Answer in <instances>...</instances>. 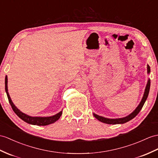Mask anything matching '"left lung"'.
Returning <instances> with one entry per match:
<instances>
[{"label": "left lung", "mask_w": 158, "mask_h": 158, "mask_svg": "<svg viewBox=\"0 0 158 158\" xmlns=\"http://www.w3.org/2000/svg\"><path fill=\"white\" fill-rule=\"evenodd\" d=\"M150 72V67L149 65H148V73ZM149 88H150V80L149 79L148 81V84L146 85L145 89V92L143 94V97L142 98V100L141 101L139 105H138V106L135 109L132 113H131L129 114L128 116H127L123 118H105L101 116H99L98 114H93L94 116L96 118H97L99 121L102 122L104 123H106V124H110V125H116V124H123L129 121L130 120H131L134 117H136V115L140 112V110H141L142 107H143L144 103L145 102L146 100H147V98L148 97L149 94Z\"/></svg>", "instance_id": "8db88e82"}]
</instances>
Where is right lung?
<instances>
[{"mask_svg": "<svg viewBox=\"0 0 158 158\" xmlns=\"http://www.w3.org/2000/svg\"><path fill=\"white\" fill-rule=\"evenodd\" d=\"M7 76H6L5 77V91L6 92V95L7 97H8L10 105L12 107V109L13 110L14 112L16 113L17 116L21 118L23 121H24L25 122L31 125H39V126H45V125H48L50 124H52L53 123H55L56 121L58 120L60 117H61V114H62V111H60V113L57 114L53 115V116L52 117H31L29 116V115L23 113H22L20 110H19L15 105L13 104L10 99V97L9 96V94L8 92V87H7Z\"/></svg>", "mask_w": 158, "mask_h": 158, "instance_id": "obj_1", "label": "right lung"}]
</instances>
